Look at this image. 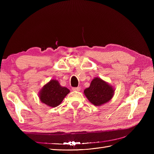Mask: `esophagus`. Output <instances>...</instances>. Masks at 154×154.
Returning <instances> with one entry per match:
<instances>
[{
  "instance_id": "esophagus-1",
  "label": "esophagus",
  "mask_w": 154,
  "mask_h": 154,
  "mask_svg": "<svg viewBox=\"0 0 154 154\" xmlns=\"http://www.w3.org/2000/svg\"><path fill=\"white\" fill-rule=\"evenodd\" d=\"M72 91H80L81 89V87H72Z\"/></svg>"
}]
</instances>
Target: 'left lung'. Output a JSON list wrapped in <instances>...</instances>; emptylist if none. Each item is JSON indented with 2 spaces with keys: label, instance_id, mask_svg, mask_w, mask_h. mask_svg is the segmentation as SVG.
Returning <instances> with one entry per match:
<instances>
[{
  "label": "left lung",
  "instance_id": "1",
  "mask_svg": "<svg viewBox=\"0 0 154 154\" xmlns=\"http://www.w3.org/2000/svg\"><path fill=\"white\" fill-rule=\"evenodd\" d=\"M114 92L112 87L101 78H95L91 82L90 87L85 89L84 94L91 103L99 106L110 100Z\"/></svg>",
  "mask_w": 154,
  "mask_h": 154
}]
</instances>
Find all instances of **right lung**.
Segmentation results:
<instances>
[{
  "instance_id": "right-lung-1",
  "label": "right lung",
  "mask_w": 154,
  "mask_h": 154,
  "mask_svg": "<svg viewBox=\"0 0 154 154\" xmlns=\"http://www.w3.org/2000/svg\"><path fill=\"white\" fill-rule=\"evenodd\" d=\"M70 91L66 87L60 86L58 81L52 80L45 85L40 92L41 101L49 106L55 107L62 103Z\"/></svg>"
}]
</instances>
